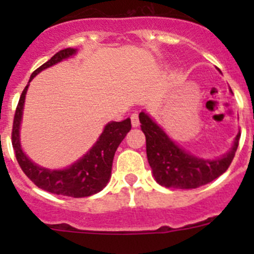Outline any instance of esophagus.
I'll list each match as a JSON object with an SVG mask.
<instances>
[{"mask_svg":"<svg viewBox=\"0 0 254 254\" xmlns=\"http://www.w3.org/2000/svg\"><path fill=\"white\" fill-rule=\"evenodd\" d=\"M130 119H131V125H132V127H139V125H140V120H139V114H137V113H134V114H131Z\"/></svg>","mask_w":254,"mask_h":254,"instance_id":"esophagus-1","label":"esophagus"}]
</instances>
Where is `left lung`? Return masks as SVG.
Returning a JSON list of instances; mask_svg holds the SVG:
<instances>
[{
    "instance_id": "8db88e82",
    "label": "left lung",
    "mask_w": 254,
    "mask_h": 254,
    "mask_svg": "<svg viewBox=\"0 0 254 254\" xmlns=\"http://www.w3.org/2000/svg\"><path fill=\"white\" fill-rule=\"evenodd\" d=\"M146 136V153L156 182L166 188L194 189L220 177L231 165L241 132L235 137L231 150L216 160H203L176 145L146 113L139 114Z\"/></svg>"
}]
</instances>
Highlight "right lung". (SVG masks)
<instances>
[{"instance_id":"obj_1","label":"right lung","mask_w":254,"mask_h":254,"mask_svg":"<svg viewBox=\"0 0 254 254\" xmlns=\"http://www.w3.org/2000/svg\"><path fill=\"white\" fill-rule=\"evenodd\" d=\"M76 49L67 48L56 53L50 60L38 67L30 76L32 81L40 71L75 55ZM28 84L20 94L19 102L14 113L13 129H12V146L16 152V158L25 176L40 189L53 194L72 198H84L101 191L108 183L112 173L113 158L118 146L131 129L130 119L123 122H111L106 125L103 132L94 143L93 147L65 170H48L40 167L29 160L23 152L19 141V127L22 122L23 106L25 101Z\"/></svg>"}]
</instances>
